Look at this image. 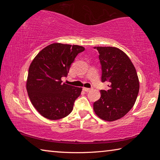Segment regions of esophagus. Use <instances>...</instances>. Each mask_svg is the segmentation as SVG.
I'll list each match as a JSON object with an SVG mask.
<instances>
[{"mask_svg": "<svg viewBox=\"0 0 160 160\" xmlns=\"http://www.w3.org/2000/svg\"><path fill=\"white\" fill-rule=\"evenodd\" d=\"M91 90H92V89H90V88H83V90H84V91H85V92H90Z\"/></svg>", "mask_w": 160, "mask_h": 160, "instance_id": "34e87169", "label": "esophagus"}]
</instances>
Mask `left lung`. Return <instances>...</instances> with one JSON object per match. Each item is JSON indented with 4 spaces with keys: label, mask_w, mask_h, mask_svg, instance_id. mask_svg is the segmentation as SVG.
I'll return each mask as SVG.
<instances>
[{
    "label": "left lung",
    "mask_w": 160,
    "mask_h": 160,
    "mask_svg": "<svg viewBox=\"0 0 160 160\" xmlns=\"http://www.w3.org/2000/svg\"><path fill=\"white\" fill-rule=\"evenodd\" d=\"M102 66V82H109V90H101V97L93 104L102 120L113 121L123 117L133 107L140 84L133 64L126 54L112 47H96Z\"/></svg>",
    "instance_id": "1"
}]
</instances>
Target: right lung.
<instances>
[{
  "label": "right lung",
  "instance_id": "1",
  "mask_svg": "<svg viewBox=\"0 0 160 160\" xmlns=\"http://www.w3.org/2000/svg\"><path fill=\"white\" fill-rule=\"evenodd\" d=\"M85 48L78 45L53 43L39 51L29 68L27 90L32 105L42 116L58 120L69 115L82 92L62 83L71 63Z\"/></svg>",
  "mask_w": 160,
  "mask_h": 160
}]
</instances>
